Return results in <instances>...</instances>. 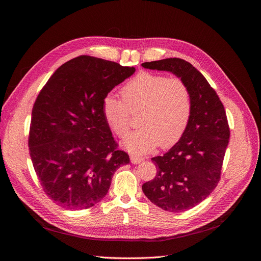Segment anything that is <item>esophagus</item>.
I'll use <instances>...</instances> for the list:
<instances>
[{
	"label": "esophagus",
	"instance_id": "1",
	"mask_svg": "<svg viewBox=\"0 0 261 261\" xmlns=\"http://www.w3.org/2000/svg\"><path fill=\"white\" fill-rule=\"evenodd\" d=\"M130 161H132V163H134V164H138V163L143 162L144 159H143V158H141V156L132 154V155H130Z\"/></svg>",
	"mask_w": 261,
	"mask_h": 261
}]
</instances>
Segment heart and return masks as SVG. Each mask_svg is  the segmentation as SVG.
<instances>
[{
	"label": "heart",
	"mask_w": 261,
	"mask_h": 261,
	"mask_svg": "<svg viewBox=\"0 0 261 261\" xmlns=\"http://www.w3.org/2000/svg\"><path fill=\"white\" fill-rule=\"evenodd\" d=\"M123 100L107 94L102 100V115L117 137H125L130 128V113L141 112L139 129L124 139L129 151L145 154L158 145L169 148L176 144L191 120L192 92L177 77L143 72L121 90Z\"/></svg>",
	"instance_id": "obj_1"
}]
</instances>
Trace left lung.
<instances>
[{"instance_id": "8db88e82", "label": "left lung", "mask_w": 261, "mask_h": 261, "mask_svg": "<svg viewBox=\"0 0 261 261\" xmlns=\"http://www.w3.org/2000/svg\"><path fill=\"white\" fill-rule=\"evenodd\" d=\"M141 66L173 73L192 92L193 111L184 134L167 153L152 158L156 175L143 185L155 206L183 212L206 199L219 183L230 138L225 110L206 78L185 60L164 59Z\"/></svg>"}]
</instances>
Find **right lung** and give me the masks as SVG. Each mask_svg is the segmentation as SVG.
Here are the masks:
<instances>
[{
    "mask_svg": "<svg viewBox=\"0 0 261 261\" xmlns=\"http://www.w3.org/2000/svg\"><path fill=\"white\" fill-rule=\"evenodd\" d=\"M134 73L135 67L81 55L55 70L38 94L29 153L44 193L59 206H94L114 172L129 163L102 115V100Z\"/></svg>",
    "mask_w": 261,
    "mask_h": 261,
    "instance_id": "right-lung-1",
    "label": "right lung"
}]
</instances>
